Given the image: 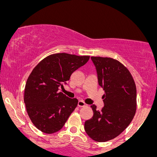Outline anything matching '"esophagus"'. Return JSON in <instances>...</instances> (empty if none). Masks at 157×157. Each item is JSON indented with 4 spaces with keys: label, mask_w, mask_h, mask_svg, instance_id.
<instances>
[{
    "label": "esophagus",
    "mask_w": 157,
    "mask_h": 157,
    "mask_svg": "<svg viewBox=\"0 0 157 157\" xmlns=\"http://www.w3.org/2000/svg\"><path fill=\"white\" fill-rule=\"evenodd\" d=\"M77 105H78L79 107H84V106H86V104L85 103V102L82 101V100H80V101H78Z\"/></svg>",
    "instance_id": "esophagus-1"
}]
</instances>
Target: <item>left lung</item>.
Returning a JSON list of instances; mask_svg holds the SVG:
<instances>
[{
  "instance_id": "1",
  "label": "left lung",
  "mask_w": 157,
  "mask_h": 157,
  "mask_svg": "<svg viewBox=\"0 0 157 157\" xmlns=\"http://www.w3.org/2000/svg\"><path fill=\"white\" fill-rule=\"evenodd\" d=\"M96 67L99 85L103 88L104 107L96 110L85 122V131L96 142L113 140L123 131L134 118L136 110V89L132 75L120 61L111 57H91Z\"/></svg>"
}]
</instances>
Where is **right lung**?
Here are the masks:
<instances>
[{
  "mask_svg": "<svg viewBox=\"0 0 157 157\" xmlns=\"http://www.w3.org/2000/svg\"><path fill=\"white\" fill-rule=\"evenodd\" d=\"M90 56L67 53L50 55L43 59L27 79L24 103L33 125L45 134L60 131L77 107L78 100L68 98L60 87L69 80L77 68L89 60Z\"/></svg>",
  "mask_w": 157,
  "mask_h": 157,
  "instance_id": "right-lung-1",
  "label": "right lung"
}]
</instances>
